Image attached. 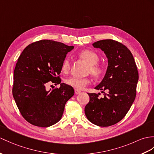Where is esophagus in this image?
<instances>
[{
    "label": "esophagus",
    "instance_id": "34e87169",
    "mask_svg": "<svg viewBox=\"0 0 154 154\" xmlns=\"http://www.w3.org/2000/svg\"><path fill=\"white\" fill-rule=\"evenodd\" d=\"M81 91H80V90H78V89H74V93H75V94H79V93H80Z\"/></svg>",
    "mask_w": 154,
    "mask_h": 154
}]
</instances>
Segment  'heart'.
Returning a JSON list of instances; mask_svg holds the SVG:
<instances>
[{
	"instance_id": "obj_1",
	"label": "heart",
	"mask_w": 154,
	"mask_h": 154,
	"mask_svg": "<svg viewBox=\"0 0 154 154\" xmlns=\"http://www.w3.org/2000/svg\"><path fill=\"white\" fill-rule=\"evenodd\" d=\"M78 56L89 65L88 73L91 74L93 77L100 78L103 77L106 72V67L103 65L99 64L100 57L95 51L90 50H85L80 51ZM71 67L70 61L69 58H66L63 61L61 65V70L64 73H68ZM65 83L75 89L81 90L85 88L91 83V80L88 78L71 77L65 80Z\"/></svg>"
}]
</instances>
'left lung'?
Returning <instances> with one entry per match:
<instances>
[{"instance_id":"left-lung-1","label":"left lung","mask_w":154,"mask_h":154,"mask_svg":"<svg viewBox=\"0 0 154 154\" xmlns=\"http://www.w3.org/2000/svg\"><path fill=\"white\" fill-rule=\"evenodd\" d=\"M93 46L104 51L108 59L106 73L95 88L99 94L88 93L89 102L85 107L88 120L100 127L113 125L125 117L135 99L138 72L130 50L125 45L112 39L97 41ZM106 90L107 93L103 92Z\"/></svg>"}]
</instances>
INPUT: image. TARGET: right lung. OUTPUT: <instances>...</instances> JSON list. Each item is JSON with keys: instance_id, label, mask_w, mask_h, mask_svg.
Instances as JSON below:
<instances>
[{"instance_id": "right-lung-1", "label": "right lung", "mask_w": 154, "mask_h": 154, "mask_svg": "<svg viewBox=\"0 0 154 154\" xmlns=\"http://www.w3.org/2000/svg\"><path fill=\"white\" fill-rule=\"evenodd\" d=\"M73 48L42 40L29 44L19 57L14 72L12 94L21 116L31 124L47 127L61 119L74 89L64 83L49 91L46 87L48 82L61 83L62 63Z\"/></svg>"}]
</instances>
